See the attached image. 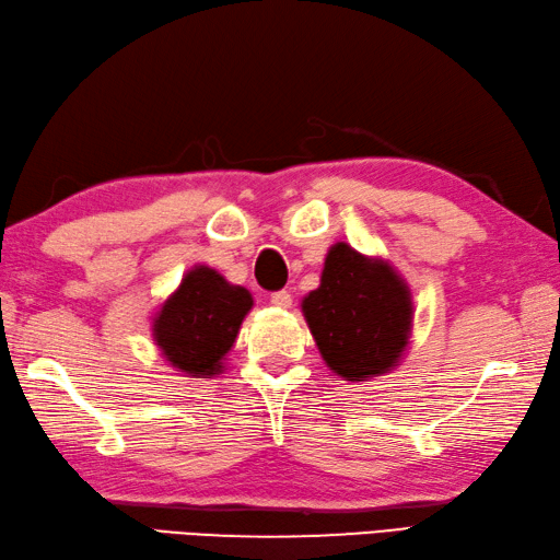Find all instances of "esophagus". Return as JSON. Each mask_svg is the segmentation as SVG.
Returning a JSON list of instances; mask_svg holds the SVG:
<instances>
[{
	"instance_id": "34e87169",
	"label": "esophagus",
	"mask_w": 560,
	"mask_h": 560,
	"mask_svg": "<svg viewBox=\"0 0 560 560\" xmlns=\"http://www.w3.org/2000/svg\"><path fill=\"white\" fill-rule=\"evenodd\" d=\"M269 301H271L277 308H291V303H293L291 293H289L287 289H283V291H273L271 296H269Z\"/></svg>"
}]
</instances>
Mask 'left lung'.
I'll return each instance as SVG.
<instances>
[{
    "label": "left lung",
    "mask_w": 560,
    "mask_h": 560,
    "mask_svg": "<svg viewBox=\"0 0 560 560\" xmlns=\"http://www.w3.org/2000/svg\"><path fill=\"white\" fill-rule=\"evenodd\" d=\"M328 368L348 382L394 370L411 335V291L389 261L332 245L320 287L301 303Z\"/></svg>",
    "instance_id": "left-lung-1"
}]
</instances>
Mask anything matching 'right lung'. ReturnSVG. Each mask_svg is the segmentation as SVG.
<instances>
[{
    "instance_id": "obj_1",
    "label": "right lung",
    "mask_w": 560,
    "mask_h": 560,
    "mask_svg": "<svg viewBox=\"0 0 560 560\" xmlns=\"http://www.w3.org/2000/svg\"><path fill=\"white\" fill-rule=\"evenodd\" d=\"M252 293L215 269L192 267L154 318V340L176 372L210 380L252 308Z\"/></svg>"
}]
</instances>
